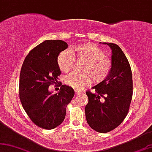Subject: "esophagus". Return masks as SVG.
I'll return each instance as SVG.
<instances>
[{
  "mask_svg": "<svg viewBox=\"0 0 152 152\" xmlns=\"http://www.w3.org/2000/svg\"><path fill=\"white\" fill-rule=\"evenodd\" d=\"M75 93H76V95H78V94L82 93V92L80 91V90H75Z\"/></svg>",
  "mask_w": 152,
  "mask_h": 152,
  "instance_id": "34e87169",
  "label": "esophagus"
}]
</instances>
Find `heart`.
I'll return each mask as SVG.
<instances>
[{"instance_id": "b5f03b06", "label": "heart", "mask_w": 152, "mask_h": 152, "mask_svg": "<svg viewBox=\"0 0 152 152\" xmlns=\"http://www.w3.org/2000/svg\"><path fill=\"white\" fill-rule=\"evenodd\" d=\"M74 57L85 62L82 74L72 73L64 78L66 85L74 89L80 90L93 82L99 83L105 79L110 72L111 60L104 52L92 43H84L69 50L61 52L57 57V65L61 71L69 72L72 70ZM93 78L92 79L91 78Z\"/></svg>"}]
</instances>
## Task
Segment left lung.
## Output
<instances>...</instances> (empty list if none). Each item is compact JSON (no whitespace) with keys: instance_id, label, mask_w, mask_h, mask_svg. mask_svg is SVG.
<instances>
[{"instance_id":"1","label":"left lung","mask_w":152,"mask_h":152,"mask_svg":"<svg viewBox=\"0 0 152 152\" xmlns=\"http://www.w3.org/2000/svg\"><path fill=\"white\" fill-rule=\"evenodd\" d=\"M111 68L108 76L86 92L88 103L86 117L90 128L99 132H109L120 125L127 116L132 96V77L129 62L118 45L111 43ZM104 99L100 102V97Z\"/></svg>"}]
</instances>
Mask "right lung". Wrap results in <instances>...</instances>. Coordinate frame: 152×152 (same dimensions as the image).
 <instances>
[{"instance_id": "add662e5", "label": "right lung", "mask_w": 152, "mask_h": 152, "mask_svg": "<svg viewBox=\"0 0 152 152\" xmlns=\"http://www.w3.org/2000/svg\"><path fill=\"white\" fill-rule=\"evenodd\" d=\"M67 48L61 40L43 41L29 52L21 69V103L34 124L44 129H53L62 124L67 104L74 95V89L66 85L55 94L48 90L61 74L57 57Z\"/></svg>"}]
</instances>
